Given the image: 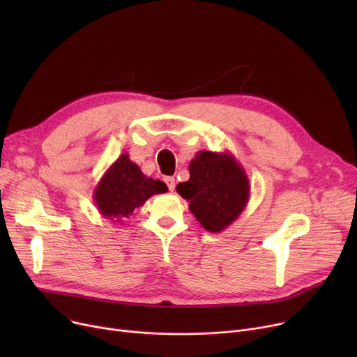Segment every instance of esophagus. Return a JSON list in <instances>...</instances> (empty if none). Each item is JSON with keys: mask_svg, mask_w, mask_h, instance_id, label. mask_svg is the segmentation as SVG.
Masks as SVG:
<instances>
[{"mask_svg": "<svg viewBox=\"0 0 357 357\" xmlns=\"http://www.w3.org/2000/svg\"><path fill=\"white\" fill-rule=\"evenodd\" d=\"M165 182H166V185H167L169 191H174V190H175V178L166 176V178H165Z\"/></svg>", "mask_w": 357, "mask_h": 357, "instance_id": "1", "label": "esophagus"}]
</instances>
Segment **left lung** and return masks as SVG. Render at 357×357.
<instances>
[{
  "mask_svg": "<svg viewBox=\"0 0 357 357\" xmlns=\"http://www.w3.org/2000/svg\"><path fill=\"white\" fill-rule=\"evenodd\" d=\"M176 192L190 202L202 229L221 233L246 208L250 183L245 167L230 152L201 150L190 162V179L178 183Z\"/></svg>",
  "mask_w": 357,
  "mask_h": 357,
  "instance_id": "1",
  "label": "left lung"
}]
</instances>
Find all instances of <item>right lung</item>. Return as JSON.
I'll use <instances>...</instances> for the list:
<instances>
[{"instance_id":"right-lung-1","label":"right lung","mask_w":357,"mask_h":357,"mask_svg":"<svg viewBox=\"0 0 357 357\" xmlns=\"http://www.w3.org/2000/svg\"><path fill=\"white\" fill-rule=\"evenodd\" d=\"M163 192H167L165 182L147 178L139 165L123 153L107 169L93 190L92 198L104 218L111 222H121L123 218L131 217L137 208L143 207L150 197Z\"/></svg>"}]
</instances>
